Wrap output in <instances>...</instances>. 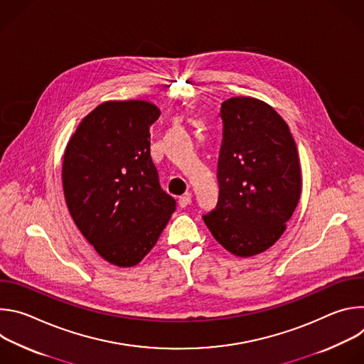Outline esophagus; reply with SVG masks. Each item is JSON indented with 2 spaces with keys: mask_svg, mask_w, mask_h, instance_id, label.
<instances>
[{
  "mask_svg": "<svg viewBox=\"0 0 364 364\" xmlns=\"http://www.w3.org/2000/svg\"><path fill=\"white\" fill-rule=\"evenodd\" d=\"M190 203H191V193L187 191L183 196H180V198H178V205L180 207H187Z\"/></svg>",
  "mask_w": 364,
  "mask_h": 364,
  "instance_id": "34e87169",
  "label": "esophagus"
}]
</instances>
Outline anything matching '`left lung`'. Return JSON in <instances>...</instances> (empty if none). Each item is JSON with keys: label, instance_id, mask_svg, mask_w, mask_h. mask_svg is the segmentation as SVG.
Returning <instances> with one entry per match:
<instances>
[{"label": "left lung", "instance_id": "left-lung-1", "mask_svg": "<svg viewBox=\"0 0 364 364\" xmlns=\"http://www.w3.org/2000/svg\"><path fill=\"white\" fill-rule=\"evenodd\" d=\"M216 209L203 216L213 237L236 256H253L284 233L301 196V168L287 122L265 102L222 103Z\"/></svg>", "mask_w": 364, "mask_h": 364}]
</instances>
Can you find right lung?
Instances as JSON below:
<instances>
[{"label": "right lung", "instance_id": "obj_1", "mask_svg": "<svg viewBox=\"0 0 364 364\" xmlns=\"http://www.w3.org/2000/svg\"><path fill=\"white\" fill-rule=\"evenodd\" d=\"M159 117L145 100L105 102L66 146L62 174L70 216L95 250L118 267L141 262L176 210L149 152V127Z\"/></svg>", "mask_w": 364, "mask_h": 364}]
</instances>
